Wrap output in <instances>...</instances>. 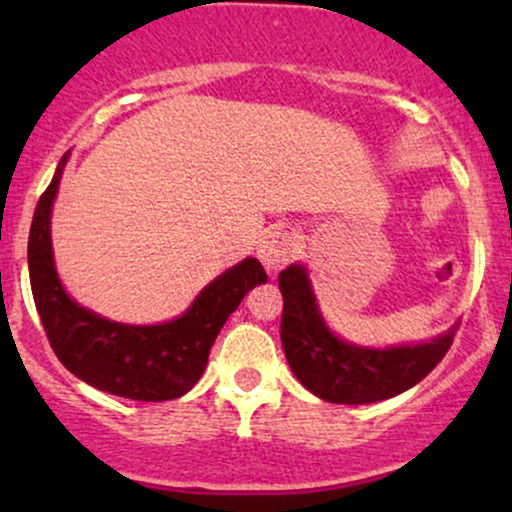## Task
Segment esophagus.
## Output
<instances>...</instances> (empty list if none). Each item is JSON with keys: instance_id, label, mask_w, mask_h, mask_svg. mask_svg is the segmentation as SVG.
Masks as SVG:
<instances>
[{"instance_id": "1", "label": "esophagus", "mask_w": 512, "mask_h": 512, "mask_svg": "<svg viewBox=\"0 0 512 512\" xmlns=\"http://www.w3.org/2000/svg\"><path fill=\"white\" fill-rule=\"evenodd\" d=\"M293 252H296V243L286 231H269L264 233V238L257 245V257H260L262 267L269 274L279 272L281 267L291 262Z\"/></svg>"}]
</instances>
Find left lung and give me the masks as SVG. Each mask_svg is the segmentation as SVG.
Wrapping results in <instances>:
<instances>
[{"mask_svg":"<svg viewBox=\"0 0 512 512\" xmlns=\"http://www.w3.org/2000/svg\"><path fill=\"white\" fill-rule=\"evenodd\" d=\"M284 296L281 346L305 390L334 404L390 399L426 378L448 354L457 325L426 344L366 349L339 339L322 320L308 272L291 264L279 274Z\"/></svg>","mask_w":512,"mask_h":512,"instance_id":"8db88e82","label":"left lung"}]
</instances>
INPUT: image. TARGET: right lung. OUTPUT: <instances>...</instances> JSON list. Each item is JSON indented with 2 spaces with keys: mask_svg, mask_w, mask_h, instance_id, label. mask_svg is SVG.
Listing matches in <instances>:
<instances>
[{
  "mask_svg": "<svg viewBox=\"0 0 512 512\" xmlns=\"http://www.w3.org/2000/svg\"><path fill=\"white\" fill-rule=\"evenodd\" d=\"M67 158L69 154L62 156L55 178L40 197L28 236L33 301L52 351L69 373L110 395L137 402L182 397L202 378L223 322L245 293L267 284V274L255 257H245L216 276L185 313L163 325H122L81 308L57 279L50 240L52 202Z\"/></svg>",
  "mask_w": 512,
  "mask_h": 512,
  "instance_id": "1",
  "label": "right lung"
}]
</instances>
